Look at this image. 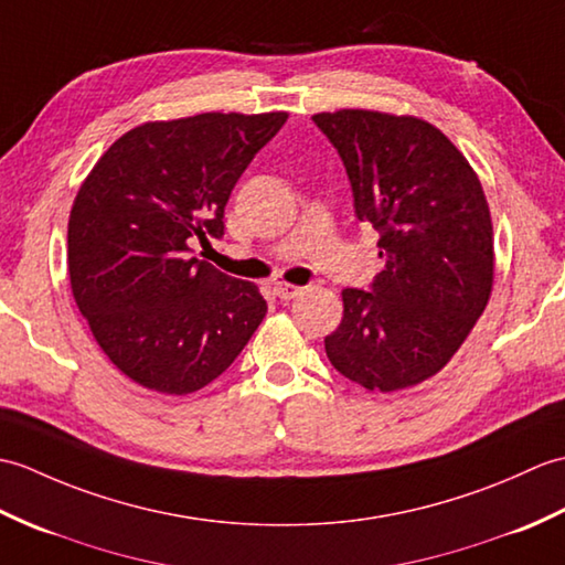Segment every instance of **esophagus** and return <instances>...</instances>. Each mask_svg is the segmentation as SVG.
<instances>
[{
  "label": "esophagus",
  "mask_w": 565,
  "mask_h": 565,
  "mask_svg": "<svg viewBox=\"0 0 565 565\" xmlns=\"http://www.w3.org/2000/svg\"><path fill=\"white\" fill-rule=\"evenodd\" d=\"M273 292L278 295L280 299H292V297H297V295H302V287L290 285V282H275V285H273Z\"/></svg>",
  "instance_id": "obj_1"
}]
</instances>
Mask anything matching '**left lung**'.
I'll return each instance as SVG.
<instances>
[{"label":"left lung","instance_id":"1","mask_svg":"<svg viewBox=\"0 0 565 565\" xmlns=\"http://www.w3.org/2000/svg\"><path fill=\"white\" fill-rule=\"evenodd\" d=\"M343 159L360 222L386 260L370 290H343L323 338L331 365L370 392L440 372L483 315L493 287V224L459 149L413 116L343 108L311 116Z\"/></svg>","mask_w":565,"mask_h":565}]
</instances>
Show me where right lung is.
Masks as SVG:
<instances>
[{
    "instance_id": "right-lung-1",
    "label": "right lung",
    "mask_w": 565,
    "mask_h": 565,
    "mask_svg": "<svg viewBox=\"0 0 565 565\" xmlns=\"http://www.w3.org/2000/svg\"><path fill=\"white\" fill-rule=\"evenodd\" d=\"M287 113L145 122L96 161L70 212L72 295L108 360L159 394L217 380L268 311L254 282L191 258Z\"/></svg>"
}]
</instances>
